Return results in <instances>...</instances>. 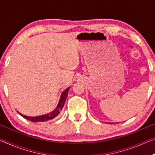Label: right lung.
I'll return each instance as SVG.
<instances>
[{"label":"right lung","instance_id":"right-lung-1","mask_svg":"<svg viewBox=\"0 0 155 155\" xmlns=\"http://www.w3.org/2000/svg\"><path fill=\"white\" fill-rule=\"evenodd\" d=\"M70 87L67 88L66 90L64 91V92L62 93L61 96V98H60V101L59 102L58 106L57 107V108L54 110L53 111L50 113L48 114L44 115H41V116H37V117H29V116H26V115H22L18 111V114H19L21 116H22L24 118L27 119L28 121L33 122H46L50 120H52L54 118V117H57L60 114V111H61L63 107L64 106L65 100L67 98L68 96V91H69Z\"/></svg>","mask_w":155,"mask_h":155}]
</instances>
